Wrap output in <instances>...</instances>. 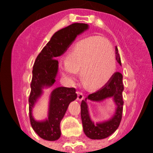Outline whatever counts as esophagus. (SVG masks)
Masks as SVG:
<instances>
[{
    "label": "esophagus",
    "instance_id": "obj_1",
    "mask_svg": "<svg viewBox=\"0 0 153 153\" xmlns=\"http://www.w3.org/2000/svg\"><path fill=\"white\" fill-rule=\"evenodd\" d=\"M77 94H78V98H77V99H78L79 101H82V100L84 99V94H83L82 92H77Z\"/></svg>",
    "mask_w": 153,
    "mask_h": 153
}]
</instances>
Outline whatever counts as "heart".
<instances>
[{
	"label": "heart",
	"instance_id": "heart-1",
	"mask_svg": "<svg viewBox=\"0 0 153 153\" xmlns=\"http://www.w3.org/2000/svg\"><path fill=\"white\" fill-rule=\"evenodd\" d=\"M59 69L69 82L75 81L80 72L84 84L91 89L104 86L116 69L112 45L104 38L92 36L77 43L69 51L67 61H61Z\"/></svg>",
	"mask_w": 153,
	"mask_h": 153
}]
</instances>
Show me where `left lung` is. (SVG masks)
<instances>
[{
    "mask_svg": "<svg viewBox=\"0 0 153 153\" xmlns=\"http://www.w3.org/2000/svg\"><path fill=\"white\" fill-rule=\"evenodd\" d=\"M115 58L121 66V57L117 47H115ZM123 75L116 72L113 74L109 81L99 90L90 94L85 100H82L81 104V116L82 120L83 129L85 135L91 139H104L112 135L119 126L122 118L123 101L122 93L124 91ZM112 97L116 105L114 115L106 121L95 124L91 120L87 105V101L102 102L106 99Z\"/></svg>",
    "mask_w": 153,
    "mask_h": 153,
    "instance_id": "1",
    "label": "left lung"
}]
</instances>
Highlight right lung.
<instances>
[{
	"mask_svg": "<svg viewBox=\"0 0 153 153\" xmlns=\"http://www.w3.org/2000/svg\"><path fill=\"white\" fill-rule=\"evenodd\" d=\"M88 29V24L75 23L60 29L52 35L35 60L29 98V119L32 129L43 139L52 141L61 137L60 124L69 104L77 98L75 89L60 86L52 90L49 97L48 118L45 120H35L32 109L44 93L43 89L55 84L58 71L57 57L62 55L76 37Z\"/></svg>",
	"mask_w": 153,
	"mask_h": 153,
	"instance_id": "1",
	"label": "right lung"
}]
</instances>
